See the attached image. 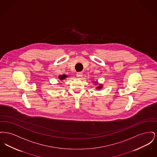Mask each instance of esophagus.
<instances>
[{
	"instance_id": "34e87169",
	"label": "esophagus",
	"mask_w": 157,
	"mask_h": 157,
	"mask_svg": "<svg viewBox=\"0 0 157 157\" xmlns=\"http://www.w3.org/2000/svg\"><path fill=\"white\" fill-rule=\"evenodd\" d=\"M82 76H83V74H82V72H78V73L76 74V76H77L78 78H81V77H82Z\"/></svg>"
}]
</instances>
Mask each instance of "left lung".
I'll list each match as a JSON object with an SVG mask.
<instances>
[{
    "instance_id": "left-lung-1",
    "label": "left lung",
    "mask_w": 157,
    "mask_h": 157,
    "mask_svg": "<svg viewBox=\"0 0 157 157\" xmlns=\"http://www.w3.org/2000/svg\"><path fill=\"white\" fill-rule=\"evenodd\" d=\"M94 83H95V85H98L97 87L96 88L97 90H101V89L103 88V85H102V84H101V83L98 85L97 81H94Z\"/></svg>"
}]
</instances>
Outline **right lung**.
<instances>
[{
    "instance_id": "obj_1",
    "label": "right lung",
    "mask_w": 157,
    "mask_h": 157,
    "mask_svg": "<svg viewBox=\"0 0 157 157\" xmlns=\"http://www.w3.org/2000/svg\"><path fill=\"white\" fill-rule=\"evenodd\" d=\"M67 75H65V74H63V75H59V76H58V78H59V79L60 80V81H62V80L65 79V78H67Z\"/></svg>"
}]
</instances>
